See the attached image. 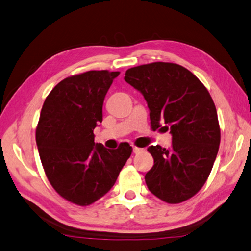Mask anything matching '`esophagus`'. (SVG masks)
I'll return each instance as SVG.
<instances>
[{"instance_id":"34e87169","label":"esophagus","mask_w":251,"mask_h":251,"mask_svg":"<svg viewBox=\"0 0 251 251\" xmlns=\"http://www.w3.org/2000/svg\"><path fill=\"white\" fill-rule=\"evenodd\" d=\"M132 151H134V153H140V152H142L144 151V149H141V148H138V147H134V148H132Z\"/></svg>"}]
</instances>
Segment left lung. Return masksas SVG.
<instances>
[{"label":"left lung","mask_w":251,"mask_h":251,"mask_svg":"<svg viewBox=\"0 0 251 251\" xmlns=\"http://www.w3.org/2000/svg\"><path fill=\"white\" fill-rule=\"evenodd\" d=\"M124 79L148 103L152 129H170L173 138L170 149L148 148L154 160L145 176L149 190L168 203L194 197L209 177L221 140L207 88L187 68L165 62L131 67Z\"/></svg>","instance_id":"8db88e82"}]
</instances>
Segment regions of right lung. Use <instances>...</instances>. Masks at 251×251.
Here are the masks:
<instances>
[{"label": "right lung", "instance_id": "add662e5", "mask_svg": "<svg viewBox=\"0 0 251 251\" xmlns=\"http://www.w3.org/2000/svg\"><path fill=\"white\" fill-rule=\"evenodd\" d=\"M120 72L89 71L60 81L43 103L36 141L46 175L56 193L81 207L103 197L115 184L132 152L95 144L93 129L102 122V106Z\"/></svg>", "mask_w": 251, "mask_h": 251}]
</instances>
